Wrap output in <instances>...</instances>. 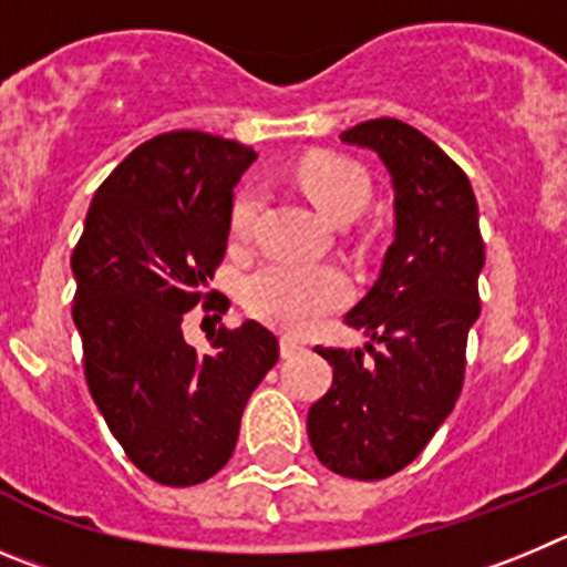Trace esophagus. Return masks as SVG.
I'll return each mask as SVG.
<instances>
[{
  "label": "esophagus",
  "mask_w": 567,
  "mask_h": 567,
  "mask_svg": "<svg viewBox=\"0 0 567 567\" xmlns=\"http://www.w3.org/2000/svg\"><path fill=\"white\" fill-rule=\"evenodd\" d=\"M279 350H282V355H285V359H290V355L302 353V350H305V344H302V341L290 339V336H282V339H279Z\"/></svg>",
  "instance_id": "1"
}]
</instances>
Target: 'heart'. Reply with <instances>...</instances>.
Listing matches in <instances>:
<instances>
[{"label": "heart", "mask_w": 567, "mask_h": 567, "mask_svg": "<svg viewBox=\"0 0 567 567\" xmlns=\"http://www.w3.org/2000/svg\"><path fill=\"white\" fill-rule=\"evenodd\" d=\"M299 181L310 200L328 214L330 220L347 223L364 212L370 200V177L359 163L333 155H313L299 166ZM257 186H243L234 195L228 226L237 243L248 239L257 220ZM350 296V279L336 265H310L293 259H274L248 274L243 282V302L248 313L268 321L288 333H305L319 324L321 316L341 308Z\"/></svg>", "instance_id": "obj_1"}]
</instances>
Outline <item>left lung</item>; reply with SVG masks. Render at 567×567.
Masks as SVG:
<instances>
[{"mask_svg":"<svg viewBox=\"0 0 567 567\" xmlns=\"http://www.w3.org/2000/svg\"><path fill=\"white\" fill-rule=\"evenodd\" d=\"M384 161L395 188V239L381 277L344 321L363 350L316 347L333 386L308 412V437L330 472L384 481L410 466L455 410L468 328L486 262L466 172L415 126L375 118L341 132Z\"/></svg>","mask_w":567,"mask_h":567,"instance_id":"left-lung-1","label":"left lung"}]
</instances>
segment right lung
<instances>
[{
  "label": "right lung",
  "instance_id": "right-lung-1",
  "mask_svg": "<svg viewBox=\"0 0 567 567\" xmlns=\"http://www.w3.org/2000/svg\"><path fill=\"white\" fill-rule=\"evenodd\" d=\"M251 146L197 130L163 132L137 146L95 192L75 246L73 321L84 379L126 457L161 486H197L220 472L239 417L279 341L259 321L214 330L212 350L183 339L228 246V214Z\"/></svg>",
  "mask_w": 567,
  "mask_h": 567
}]
</instances>
